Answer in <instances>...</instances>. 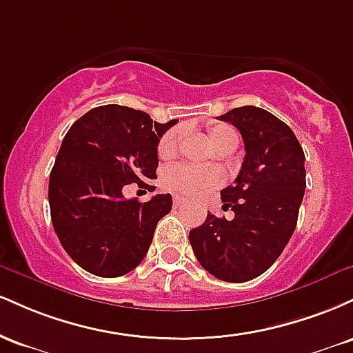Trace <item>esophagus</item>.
<instances>
[{
	"instance_id": "34e87169",
	"label": "esophagus",
	"mask_w": 353,
	"mask_h": 353,
	"mask_svg": "<svg viewBox=\"0 0 353 353\" xmlns=\"http://www.w3.org/2000/svg\"><path fill=\"white\" fill-rule=\"evenodd\" d=\"M185 204V199L181 196H174V208H181V205Z\"/></svg>"
}]
</instances>
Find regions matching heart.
<instances>
[{
	"mask_svg": "<svg viewBox=\"0 0 353 353\" xmlns=\"http://www.w3.org/2000/svg\"><path fill=\"white\" fill-rule=\"evenodd\" d=\"M208 137L210 143L217 151H225V149H234L239 144V134L232 125L225 123H212L208 125ZM181 141L179 129H171L161 137L159 144H157V156L161 159L168 161L172 159L177 154ZM163 184L165 189L172 190V192L182 194V196H199L210 188H216L221 184V176L216 171L202 168H192V165L176 164L168 168L163 174Z\"/></svg>",
	"mask_w": 353,
	"mask_h": 353,
	"instance_id": "1",
	"label": "heart"
}]
</instances>
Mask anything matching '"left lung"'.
<instances>
[{
	"instance_id": "obj_1",
	"label": "left lung",
	"mask_w": 353,
	"mask_h": 353,
	"mask_svg": "<svg viewBox=\"0 0 353 353\" xmlns=\"http://www.w3.org/2000/svg\"><path fill=\"white\" fill-rule=\"evenodd\" d=\"M219 119L236 125L245 157L232 185L221 190L234 219L208 214L189 232L199 264L225 282L264 274L285 249L305 192V156L294 131L262 108H236Z\"/></svg>"
}]
</instances>
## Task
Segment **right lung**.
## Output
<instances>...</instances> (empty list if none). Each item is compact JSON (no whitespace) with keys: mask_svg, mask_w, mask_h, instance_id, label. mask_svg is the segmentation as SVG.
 <instances>
[{"mask_svg":"<svg viewBox=\"0 0 353 353\" xmlns=\"http://www.w3.org/2000/svg\"><path fill=\"white\" fill-rule=\"evenodd\" d=\"M177 119L161 124L144 111L106 104L81 116L61 143L50 174L51 221L68 255L89 274L119 277L143 262L171 194L124 199L136 182L152 189L157 144Z\"/></svg>","mask_w":353,"mask_h":353,"instance_id":"add662e5","label":"right lung"}]
</instances>
